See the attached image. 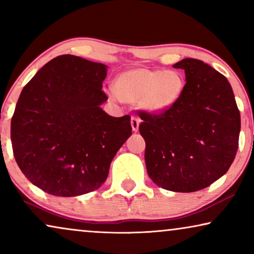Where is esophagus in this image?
Instances as JSON below:
<instances>
[{"label":"esophagus","mask_w":254,"mask_h":254,"mask_svg":"<svg viewBox=\"0 0 254 254\" xmlns=\"http://www.w3.org/2000/svg\"><path fill=\"white\" fill-rule=\"evenodd\" d=\"M140 123H141V120L138 119V118L131 117L130 125H131V128H133L134 131H137L138 130V126H140Z\"/></svg>","instance_id":"esophagus-1"}]
</instances>
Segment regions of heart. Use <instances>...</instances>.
Segmentation results:
<instances>
[{"instance_id":"heart-1","label":"heart","mask_w":254,"mask_h":254,"mask_svg":"<svg viewBox=\"0 0 254 254\" xmlns=\"http://www.w3.org/2000/svg\"><path fill=\"white\" fill-rule=\"evenodd\" d=\"M185 89V79L177 70L133 68L118 76L114 92L123 102L140 105L149 113L171 110Z\"/></svg>"}]
</instances>
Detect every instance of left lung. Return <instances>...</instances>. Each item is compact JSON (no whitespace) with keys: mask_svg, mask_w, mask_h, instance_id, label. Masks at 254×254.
<instances>
[{"mask_svg":"<svg viewBox=\"0 0 254 254\" xmlns=\"http://www.w3.org/2000/svg\"><path fill=\"white\" fill-rule=\"evenodd\" d=\"M173 67L185 70L183 96L166 112H142L138 129L152 182L172 192L190 193L227 173L238 149L241 114L221 72L196 59H184Z\"/></svg>","mask_w":254,"mask_h":254,"instance_id":"left-lung-1","label":"left lung"}]
</instances>
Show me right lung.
I'll return each mask as SVG.
<instances>
[{
	"label": "right lung",
	"instance_id": "obj_1",
	"mask_svg": "<svg viewBox=\"0 0 254 254\" xmlns=\"http://www.w3.org/2000/svg\"><path fill=\"white\" fill-rule=\"evenodd\" d=\"M107 65L75 55L47 62L24 86L11 119L13 156L44 192L77 196L99 189L131 135L129 116L104 112Z\"/></svg>",
	"mask_w": 254,
	"mask_h": 254
}]
</instances>
